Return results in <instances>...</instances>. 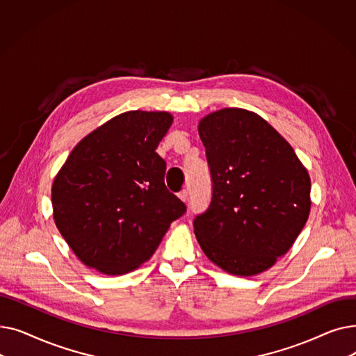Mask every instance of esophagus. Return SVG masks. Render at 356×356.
Wrapping results in <instances>:
<instances>
[{
  "label": "esophagus",
  "mask_w": 356,
  "mask_h": 356,
  "mask_svg": "<svg viewBox=\"0 0 356 356\" xmlns=\"http://www.w3.org/2000/svg\"><path fill=\"white\" fill-rule=\"evenodd\" d=\"M177 196H179V199H180L181 202H184V203L189 200V193H188V191H181Z\"/></svg>",
  "instance_id": "34e87169"
}]
</instances>
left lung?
I'll use <instances>...</instances> for the list:
<instances>
[{"instance_id":"obj_1","label":"left lung","mask_w":356,"mask_h":356,"mask_svg":"<svg viewBox=\"0 0 356 356\" xmlns=\"http://www.w3.org/2000/svg\"><path fill=\"white\" fill-rule=\"evenodd\" d=\"M213 193L195 235L215 266L251 277L271 268L306 225L310 176L287 140L263 117L222 108L197 125Z\"/></svg>"}]
</instances>
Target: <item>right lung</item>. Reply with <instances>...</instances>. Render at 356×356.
<instances>
[{
    "label": "right lung",
    "instance_id": "right-lung-1",
    "mask_svg": "<svg viewBox=\"0 0 356 356\" xmlns=\"http://www.w3.org/2000/svg\"><path fill=\"white\" fill-rule=\"evenodd\" d=\"M172 122L165 111L122 112L74 145L56 175L53 219L85 266L106 275L137 270L186 212L156 153Z\"/></svg>",
    "mask_w": 356,
    "mask_h": 356
}]
</instances>
